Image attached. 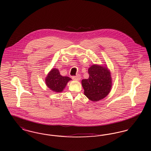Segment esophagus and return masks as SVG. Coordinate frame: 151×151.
<instances>
[{
	"label": "esophagus",
	"mask_w": 151,
	"mask_h": 151,
	"mask_svg": "<svg viewBox=\"0 0 151 151\" xmlns=\"http://www.w3.org/2000/svg\"><path fill=\"white\" fill-rule=\"evenodd\" d=\"M72 78L75 80V81H79L81 79V76L80 75H77V76L75 77H73Z\"/></svg>",
	"instance_id": "34e87169"
}]
</instances>
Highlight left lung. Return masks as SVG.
Wrapping results in <instances>:
<instances>
[{
	"instance_id": "obj_1",
	"label": "left lung",
	"mask_w": 151,
	"mask_h": 151,
	"mask_svg": "<svg viewBox=\"0 0 151 151\" xmlns=\"http://www.w3.org/2000/svg\"><path fill=\"white\" fill-rule=\"evenodd\" d=\"M89 77L82 80L84 94L88 99L96 102L104 98L112 87L111 72L107 65L94 64L88 69Z\"/></svg>"
}]
</instances>
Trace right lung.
Returning <instances> with one entry per match:
<instances>
[{
  "label": "right lung",
  "mask_w": 151,
  "mask_h": 151,
  "mask_svg": "<svg viewBox=\"0 0 151 151\" xmlns=\"http://www.w3.org/2000/svg\"><path fill=\"white\" fill-rule=\"evenodd\" d=\"M72 79L68 77H64L60 74L58 69L52 68L45 77V84L47 87L55 93L62 92Z\"/></svg>",
  "instance_id": "add662e5"
}]
</instances>
